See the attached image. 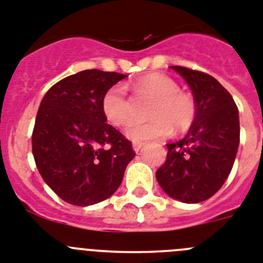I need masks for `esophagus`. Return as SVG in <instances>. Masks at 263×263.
I'll return each mask as SVG.
<instances>
[{
  "instance_id": "1",
  "label": "esophagus",
  "mask_w": 263,
  "mask_h": 263,
  "mask_svg": "<svg viewBox=\"0 0 263 263\" xmlns=\"http://www.w3.org/2000/svg\"><path fill=\"white\" fill-rule=\"evenodd\" d=\"M143 146H144V143H140V142H134V143H132V148H134V151H135V153H138V151L140 150V148H142Z\"/></svg>"
}]
</instances>
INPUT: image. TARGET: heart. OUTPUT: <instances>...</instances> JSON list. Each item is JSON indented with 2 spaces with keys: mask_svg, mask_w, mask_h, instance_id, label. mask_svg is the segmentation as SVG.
Instances as JSON below:
<instances>
[{
  "mask_svg": "<svg viewBox=\"0 0 263 263\" xmlns=\"http://www.w3.org/2000/svg\"><path fill=\"white\" fill-rule=\"evenodd\" d=\"M138 93H147L155 97L150 116L153 120L146 123H132L125 129V136L132 142H148L163 139L176 131L185 132L192 127L197 115V104L193 95L180 89V85L172 77L162 72H151L135 83ZM102 110L106 119L116 127L128 124L132 120L134 110L127 96L124 85H115L102 98Z\"/></svg>",
  "mask_w": 263,
  "mask_h": 263,
  "instance_id": "obj_1",
  "label": "heart"
}]
</instances>
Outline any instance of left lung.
Instances as JSON below:
<instances>
[{"mask_svg": "<svg viewBox=\"0 0 263 263\" xmlns=\"http://www.w3.org/2000/svg\"><path fill=\"white\" fill-rule=\"evenodd\" d=\"M170 69L191 87L197 115L185 138L166 144L167 157L157 181L170 197L196 204L212 197L231 173L240 139L238 106L209 74L182 66Z\"/></svg>", "mask_w": 263, "mask_h": 263, "instance_id": "8db88e82", "label": "left lung"}]
</instances>
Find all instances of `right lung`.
<instances>
[{"label": "right lung", "mask_w": 263, "mask_h": 263, "mask_svg": "<svg viewBox=\"0 0 263 263\" xmlns=\"http://www.w3.org/2000/svg\"><path fill=\"white\" fill-rule=\"evenodd\" d=\"M125 74L83 70L66 77L40 102L32 154L44 182L71 205L104 201L120 186L135 153L106 124L102 98Z\"/></svg>", "instance_id": "add662e5"}]
</instances>
